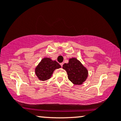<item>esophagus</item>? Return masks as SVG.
Returning <instances> with one entry per match:
<instances>
[{
  "mask_svg": "<svg viewBox=\"0 0 121 121\" xmlns=\"http://www.w3.org/2000/svg\"><path fill=\"white\" fill-rule=\"evenodd\" d=\"M60 65H61V67H63V63H60Z\"/></svg>",
  "mask_w": 121,
  "mask_h": 121,
  "instance_id": "obj_1",
  "label": "esophagus"
}]
</instances>
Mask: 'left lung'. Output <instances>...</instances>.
<instances>
[{
	"label": "left lung",
	"mask_w": 121,
	"mask_h": 121,
	"mask_svg": "<svg viewBox=\"0 0 121 121\" xmlns=\"http://www.w3.org/2000/svg\"><path fill=\"white\" fill-rule=\"evenodd\" d=\"M63 69L66 70L69 80L75 85L82 84L88 76L87 69L74 57L69 59L68 63H64Z\"/></svg>",
	"instance_id": "8db88e82"
}]
</instances>
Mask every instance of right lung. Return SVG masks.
<instances>
[{
    "label": "right lung",
    "mask_w": 121,
    "mask_h": 121,
    "mask_svg": "<svg viewBox=\"0 0 121 121\" xmlns=\"http://www.w3.org/2000/svg\"><path fill=\"white\" fill-rule=\"evenodd\" d=\"M61 68L60 65L50 58H44L35 68L36 76L40 81H44L51 78L56 69Z\"/></svg>",
    "instance_id": "right-lung-1"
}]
</instances>
